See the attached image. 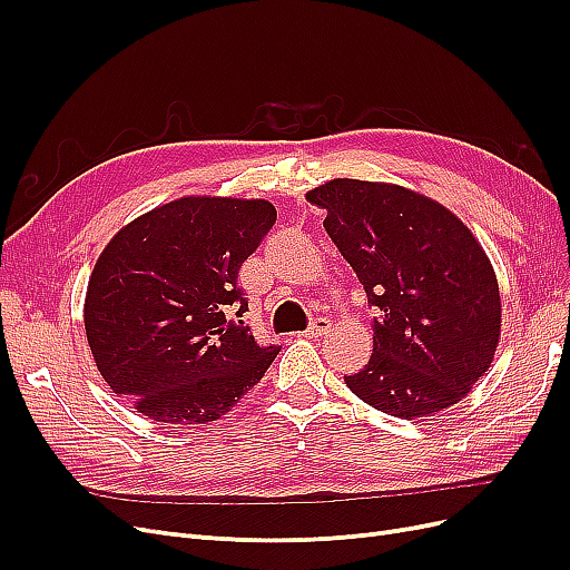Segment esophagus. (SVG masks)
<instances>
[{
  "label": "esophagus",
  "instance_id": "1",
  "mask_svg": "<svg viewBox=\"0 0 570 570\" xmlns=\"http://www.w3.org/2000/svg\"><path fill=\"white\" fill-rule=\"evenodd\" d=\"M331 327H333V323H331V321L323 318V316H318V318H314V321L309 323V327L305 331V335H307V337H312V340H316V337H323V335L331 333Z\"/></svg>",
  "mask_w": 570,
  "mask_h": 570
}]
</instances>
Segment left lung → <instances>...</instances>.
<instances>
[{"instance_id": "8db88e82", "label": "left lung", "mask_w": 570, "mask_h": 570, "mask_svg": "<svg viewBox=\"0 0 570 570\" xmlns=\"http://www.w3.org/2000/svg\"><path fill=\"white\" fill-rule=\"evenodd\" d=\"M307 200L361 279L374 318L370 363L344 376L370 406L415 421L458 404L499 346L494 267L441 203L400 185L337 177Z\"/></svg>"}]
</instances>
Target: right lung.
<instances>
[{
  "label": "right lung",
  "mask_w": 570,
  "mask_h": 570,
  "mask_svg": "<svg viewBox=\"0 0 570 570\" xmlns=\"http://www.w3.org/2000/svg\"><path fill=\"white\" fill-rule=\"evenodd\" d=\"M277 222L263 198L185 196L140 215L101 252L85 335L110 391L166 425L213 423L263 379L279 346H258L237 269Z\"/></svg>",
  "instance_id": "1"
}]
</instances>
